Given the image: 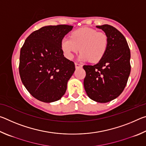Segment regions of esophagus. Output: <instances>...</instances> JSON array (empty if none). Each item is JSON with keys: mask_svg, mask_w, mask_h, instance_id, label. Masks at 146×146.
Wrapping results in <instances>:
<instances>
[{"mask_svg": "<svg viewBox=\"0 0 146 146\" xmlns=\"http://www.w3.org/2000/svg\"><path fill=\"white\" fill-rule=\"evenodd\" d=\"M75 68H81V67H82V64H79V63H76V62H75Z\"/></svg>", "mask_w": 146, "mask_h": 146, "instance_id": "1", "label": "esophagus"}]
</instances>
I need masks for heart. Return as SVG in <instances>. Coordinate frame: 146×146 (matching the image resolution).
<instances>
[{"label": "heart", "instance_id": "1", "mask_svg": "<svg viewBox=\"0 0 146 146\" xmlns=\"http://www.w3.org/2000/svg\"><path fill=\"white\" fill-rule=\"evenodd\" d=\"M108 43V36L105 32L90 28H81L73 31L70 38H64L61 41V48L69 59L73 58L74 54L80 50V60L97 62L106 54Z\"/></svg>", "mask_w": 146, "mask_h": 146}]
</instances>
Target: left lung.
<instances>
[{
	"instance_id": "obj_1",
	"label": "left lung",
	"mask_w": 146,
	"mask_h": 146,
	"mask_svg": "<svg viewBox=\"0 0 146 146\" xmlns=\"http://www.w3.org/2000/svg\"><path fill=\"white\" fill-rule=\"evenodd\" d=\"M108 36L106 53L98 63L84 65V86L91 100L106 103L118 97L127 84L131 71L130 49L126 39L112 26H97Z\"/></svg>"
}]
</instances>
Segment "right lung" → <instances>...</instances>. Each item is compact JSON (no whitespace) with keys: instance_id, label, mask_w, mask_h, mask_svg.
<instances>
[{"instance_id":"obj_1","label":"right lung","mask_w":146,"mask_h":146,"mask_svg":"<svg viewBox=\"0 0 146 146\" xmlns=\"http://www.w3.org/2000/svg\"><path fill=\"white\" fill-rule=\"evenodd\" d=\"M72 26H44L33 31L21 49L19 74L22 82L36 99L52 102L65 94L75 70L73 61L64 57L61 41Z\"/></svg>"}]
</instances>
